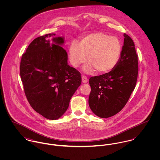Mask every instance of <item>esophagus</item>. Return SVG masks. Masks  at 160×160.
I'll return each instance as SVG.
<instances>
[{"label": "esophagus", "instance_id": "1", "mask_svg": "<svg viewBox=\"0 0 160 160\" xmlns=\"http://www.w3.org/2000/svg\"><path fill=\"white\" fill-rule=\"evenodd\" d=\"M88 81V79L86 76H82V83H84V84L87 83Z\"/></svg>", "mask_w": 160, "mask_h": 160}]
</instances>
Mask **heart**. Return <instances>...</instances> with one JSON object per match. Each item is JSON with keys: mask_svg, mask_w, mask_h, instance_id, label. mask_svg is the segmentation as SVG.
<instances>
[{"mask_svg": "<svg viewBox=\"0 0 160 160\" xmlns=\"http://www.w3.org/2000/svg\"><path fill=\"white\" fill-rule=\"evenodd\" d=\"M122 46L116 37L102 32H95L82 38L79 44L72 42L69 47V60L75 68L86 62L84 68L86 72L94 69L100 74H105L113 70L121 57Z\"/></svg>", "mask_w": 160, "mask_h": 160, "instance_id": "b5f03b06", "label": "heart"}]
</instances>
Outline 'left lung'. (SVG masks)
I'll list each match as a JSON object with an SVG mask.
<instances>
[{"label": "left lung", "instance_id": "1", "mask_svg": "<svg viewBox=\"0 0 160 160\" xmlns=\"http://www.w3.org/2000/svg\"><path fill=\"white\" fill-rule=\"evenodd\" d=\"M124 45L117 65L109 72L91 77L89 105L97 116L107 118L119 113L134 90L138 75V55L132 39L124 34Z\"/></svg>", "mask_w": 160, "mask_h": 160}]
</instances>
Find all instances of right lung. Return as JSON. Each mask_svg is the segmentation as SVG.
<instances>
[{
    "mask_svg": "<svg viewBox=\"0 0 160 160\" xmlns=\"http://www.w3.org/2000/svg\"><path fill=\"white\" fill-rule=\"evenodd\" d=\"M55 34L36 38L23 53L20 76L31 107L48 119L55 120L67 110L71 97L81 84V73L68 65V54Z\"/></svg>",
    "mask_w": 160,
    "mask_h": 160,
    "instance_id": "1",
    "label": "right lung"
}]
</instances>
